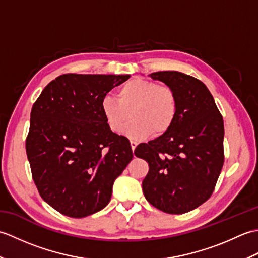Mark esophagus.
<instances>
[{"mask_svg":"<svg viewBox=\"0 0 258 258\" xmlns=\"http://www.w3.org/2000/svg\"><path fill=\"white\" fill-rule=\"evenodd\" d=\"M130 143H131V147H132V151H134L136 149V146H138V142L132 140V141L130 142Z\"/></svg>","mask_w":258,"mask_h":258,"instance_id":"esophagus-1","label":"esophagus"}]
</instances>
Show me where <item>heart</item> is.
Returning <instances> with one entry per match:
<instances>
[{
    "label": "heart",
    "mask_w": 258,
    "mask_h": 258,
    "mask_svg": "<svg viewBox=\"0 0 258 258\" xmlns=\"http://www.w3.org/2000/svg\"><path fill=\"white\" fill-rule=\"evenodd\" d=\"M117 98L104 97L101 113L114 133H119L130 119L123 134L132 140H143L154 132L162 135L171 128L177 114V97L167 85L132 79L119 86Z\"/></svg>",
    "instance_id": "obj_1"
}]
</instances>
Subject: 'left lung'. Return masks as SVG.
<instances>
[{
    "label": "left lung",
    "instance_id": "8db88e82",
    "mask_svg": "<svg viewBox=\"0 0 258 258\" xmlns=\"http://www.w3.org/2000/svg\"><path fill=\"white\" fill-rule=\"evenodd\" d=\"M150 76L174 90L177 114L167 132L134 151L150 165L143 193L158 210L184 214L206 202L215 188L224 164L223 117L200 80L176 71Z\"/></svg>",
    "mask_w": 258,
    "mask_h": 258
}]
</instances>
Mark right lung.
<instances>
[{"mask_svg":"<svg viewBox=\"0 0 258 258\" xmlns=\"http://www.w3.org/2000/svg\"><path fill=\"white\" fill-rule=\"evenodd\" d=\"M130 75L64 74L42 91L31 111L26 154L38 193L74 218L111 201L114 180L132 161L130 141L113 133L101 102Z\"/></svg>","mask_w":258,"mask_h":258,"instance_id":"right-lung-1","label":"right lung"}]
</instances>
